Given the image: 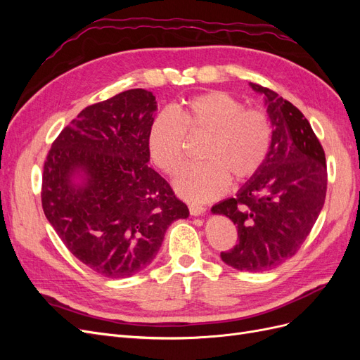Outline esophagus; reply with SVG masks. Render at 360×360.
Wrapping results in <instances>:
<instances>
[{"label":"esophagus","mask_w":360,"mask_h":360,"mask_svg":"<svg viewBox=\"0 0 360 360\" xmlns=\"http://www.w3.org/2000/svg\"><path fill=\"white\" fill-rule=\"evenodd\" d=\"M189 212L192 216H201L205 213V207L202 205H197V204H191L189 205Z\"/></svg>","instance_id":"obj_1"}]
</instances>
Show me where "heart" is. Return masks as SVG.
Masks as SVG:
<instances>
[{"instance_id":"obj_1","label":"heart","mask_w":360,"mask_h":360,"mask_svg":"<svg viewBox=\"0 0 360 360\" xmlns=\"http://www.w3.org/2000/svg\"><path fill=\"white\" fill-rule=\"evenodd\" d=\"M186 135L202 136L198 165L184 167L174 188L184 200L205 202L222 195L228 177L248 181L266 165L271 148V123L263 110L246 108L226 91H209L183 101L177 114L160 111L150 124L147 150L151 162L174 174L184 159Z\"/></svg>"}]
</instances>
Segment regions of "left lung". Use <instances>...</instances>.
I'll list each match as a JSON object with an SVG mask.
<instances>
[{
    "mask_svg": "<svg viewBox=\"0 0 360 360\" xmlns=\"http://www.w3.org/2000/svg\"><path fill=\"white\" fill-rule=\"evenodd\" d=\"M266 96L274 127L266 165L237 192L213 205L237 226V245L221 252L224 263L245 271L275 269L297 254L317 221L328 191L324 150L304 115L274 90Z\"/></svg>",
    "mask_w": 360,
    "mask_h": 360,
    "instance_id": "1",
    "label": "left lung"
}]
</instances>
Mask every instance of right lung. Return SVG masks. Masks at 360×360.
<instances>
[{"mask_svg": "<svg viewBox=\"0 0 360 360\" xmlns=\"http://www.w3.org/2000/svg\"><path fill=\"white\" fill-rule=\"evenodd\" d=\"M156 97L143 89L86 106L53 141L43 167L41 207L70 252L96 274L127 278L155 259L167 228L189 216L148 167ZM81 173L84 181L72 177Z\"/></svg>", "mask_w": 360, "mask_h": 360, "instance_id": "1", "label": "right lung"}]
</instances>
